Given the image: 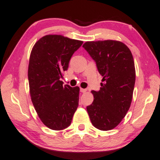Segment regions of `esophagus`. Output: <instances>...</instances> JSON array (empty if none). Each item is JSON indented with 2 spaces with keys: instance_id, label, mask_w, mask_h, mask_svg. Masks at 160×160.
Masks as SVG:
<instances>
[{
  "instance_id": "esophagus-1",
  "label": "esophagus",
  "mask_w": 160,
  "mask_h": 160,
  "mask_svg": "<svg viewBox=\"0 0 160 160\" xmlns=\"http://www.w3.org/2000/svg\"><path fill=\"white\" fill-rule=\"evenodd\" d=\"M80 92H87V89H84V88H80Z\"/></svg>"
}]
</instances>
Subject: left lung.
<instances>
[{"mask_svg":"<svg viewBox=\"0 0 160 160\" xmlns=\"http://www.w3.org/2000/svg\"><path fill=\"white\" fill-rule=\"evenodd\" d=\"M82 47L103 77L99 91H91L94 100L87 106L88 115L98 129L111 130L125 117L132 103L136 80L132 54L116 40L86 42Z\"/></svg>","mask_w":160,"mask_h":160,"instance_id":"1","label":"left lung"}]
</instances>
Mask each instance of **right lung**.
<instances>
[{
	"mask_svg": "<svg viewBox=\"0 0 160 160\" xmlns=\"http://www.w3.org/2000/svg\"><path fill=\"white\" fill-rule=\"evenodd\" d=\"M82 43L49 34L38 40L31 52L28 68L31 99L40 120L50 129L68 127L78 107L80 88L64 86L60 78Z\"/></svg>",
	"mask_w": 160,
	"mask_h": 160,
	"instance_id": "right-lung-1",
	"label": "right lung"
}]
</instances>
